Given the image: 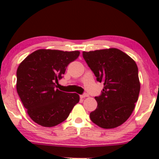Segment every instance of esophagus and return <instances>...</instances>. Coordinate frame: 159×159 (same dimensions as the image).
<instances>
[{
    "label": "esophagus",
    "mask_w": 159,
    "mask_h": 159,
    "mask_svg": "<svg viewBox=\"0 0 159 159\" xmlns=\"http://www.w3.org/2000/svg\"><path fill=\"white\" fill-rule=\"evenodd\" d=\"M86 97H89V94H88L87 93H84V94H81V98H86Z\"/></svg>",
    "instance_id": "34e87169"
}]
</instances>
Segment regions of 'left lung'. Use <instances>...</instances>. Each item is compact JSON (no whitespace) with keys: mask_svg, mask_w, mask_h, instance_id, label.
<instances>
[{"mask_svg":"<svg viewBox=\"0 0 159 159\" xmlns=\"http://www.w3.org/2000/svg\"><path fill=\"white\" fill-rule=\"evenodd\" d=\"M83 57L97 78L104 83L97 108L90 118L103 129H114L127 121L139 98L140 82L136 63L117 48L83 51Z\"/></svg>","mask_w":159,"mask_h":159,"instance_id":"left-lung-1","label":"left lung"}]
</instances>
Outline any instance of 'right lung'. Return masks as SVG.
<instances>
[{
	"mask_svg": "<svg viewBox=\"0 0 159 159\" xmlns=\"http://www.w3.org/2000/svg\"><path fill=\"white\" fill-rule=\"evenodd\" d=\"M80 52L39 49L29 54L17 70V91L28 115L37 124L53 127L67 119L79 102L76 93L57 89L67 66Z\"/></svg>",
	"mask_w": 159,
	"mask_h": 159,
	"instance_id": "right-lung-1",
	"label": "right lung"
}]
</instances>
